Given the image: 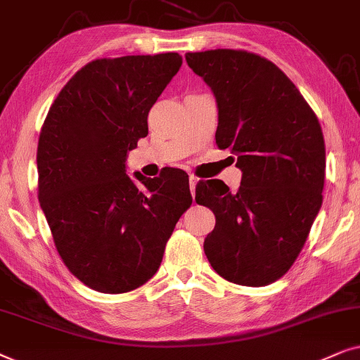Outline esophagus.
<instances>
[{
  "label": "esophagus",
  "instance_id": "34e87169",
  "mask_svg": "<svg viewBox=\"0 0 360 360\" xmlns=\"http://www.w3.org/2000/svg\"><path fill=\"white\" fill-rule=\"evenodd\" d=\"M199 183V177L198 176H194V174H191L189 176V186H191V194H195V184Z\"/></svg>",
  "mask_w": 360,
  "mask_h": 360
}]
</instances>
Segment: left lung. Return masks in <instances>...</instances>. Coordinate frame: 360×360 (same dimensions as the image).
Wrapping results in <instances>:
<instances>
[{
  "label": "left lung",
  "instance_id": "left-lung-1",
  "mask_svg": "<svg viewBox=\"0 0 360 360\" xmlns=\"http://www.w3.org/2000/svg\"><path fill=\"white\" fill-rule=\"evenodd\" d=\"M188 65L212 89L215 143L230 148L242 184L200 181L195 200L215 215L205 257L225 280L265 286L290 270L323 204L324 136L318 117L265 57L242 49L188 52Z\"/></svg>",
  "mask_w": 360,
  "mask_h": 360
}]
</instances>
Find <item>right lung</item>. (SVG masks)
Instances as JSON below:
<instances>
[{"label": "right lung", "mask_w": 360, "mask_h": 360, "mask_svg": "<svg viewBox=\"0 0 360 360\" xmlns=\"http://www.w3.org/2000/svg\"><path fill=\"white\" fill-rule=\"evenodd\" d=\"M181 64L177 52L89 62L64 85L41 128V209L64 265L100 293L146 283L193 202L184 171L136 174L141 186L124 171L127 153L148 135V113Z\"/></svg>", "instance_id": "obj_1"}]
</instances>
